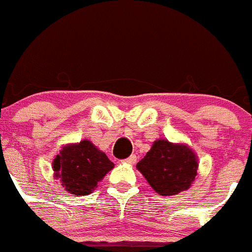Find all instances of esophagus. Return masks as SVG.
<instances>
[{"mask_svg":"<svg viewBox=\"0 0 252 252\" xmlns=\"http://www.w3.org/2000/svg\"><path fill=\"white\" fill-rule=\"evenodd\" d=\"M124 161H126V163H128V164H134V163L137 161V157L133 154V155H130V157H128L126 159H124Z\"/></svg>","mask_w":252,"mask_h":252,"instance_id":"obj_1","label":"esophagus"}]
</instances>
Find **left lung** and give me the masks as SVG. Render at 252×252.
Instances as JSON below:
<instances>
[{
    "label": "left lung",
    "instance_id": "1",
    "mask_svg": "<svg viewBox=\"0 0 252 252\" xmlns=\"http://www.w3.org/2000/svg\"><path fill=\"white\" fill-rule=\"evenodd\" d=\"M137 169L157 193L175 195L189 189L197 176L198 161L195 154L185 145L158 140L137 163Z\"/></svg>",
    "mask_w": 252,
    "mask_h": 252
}]
</instances>
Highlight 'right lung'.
Here are the masks:
<instances>
[{
	"label": "right lung",
	"mask_w": 252,
	"mask_h": 252,
	"mask_svg": "<svg viewBox=\"0 0 252 252\" xmlns=\"http://www.w3.org/2000/svg\"><path fill=\"white\" fill-rule=\"evenodd\" d=\"M114 168V163L94 146L84 140L80 144L67 145L55 157L53 169L62 185L73 195H87Z\"/></svg>",
	"instance_id": "obj_1"
}]
</instances>
